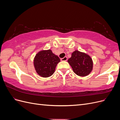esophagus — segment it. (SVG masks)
I'll use <instances>...</instances> for the list:
<instances>
[{
  "label": "esophagus",
  "mask_w": 120,
  "mask_h": 120,
  "mask_svg": "<svg viewBox=\"0 0 120 120\" xmlns=\"http://www.w3.org/2000/svg\"><path fill=\"white\" fill-rule=\"evenodd\" d=\"M60 60L61 61H67L68 60V57L67 56H65L63 58H61V59H60Z\"/></svg>",
  "instance_id": "esophagus-1"
}]
</instances>
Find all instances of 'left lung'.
Instances as JSON below:
<instances>
[{
	"mask_svg": "<svg viewBox=\"0 0 120 120\" xmlns=\"http://www.w3.org/2000/svg\"><path fill=\"white\" fill-rule=\"evenodd\" d=\"M75 73L80 77H86L93 69L92 59L88 54L76 50L68 60Z\"/></svg>",
	"mask_w": 120,
	"mask_h": 120,
	"instance_id": "1",
	"label": "left lung"
}]
</instances>
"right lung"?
I'll use <instances>...</instances> for the list:
<instances>
[{"instance_id":"right-lung-1","label":"right lung","mask_w":120,"mask_h":120,"mask_svg":"<svg viewBox=\"0 0 120 120\" xmlns=\"http://www.w3.org/2000/svg\"><path fill=\"white\" fill-rule=\"evenodd\" d=\"M60 59L51 49L42 50L38 52L34 58V65L37 73L42 78H48L55 71Z\"/></svg>"}]
</instances>
